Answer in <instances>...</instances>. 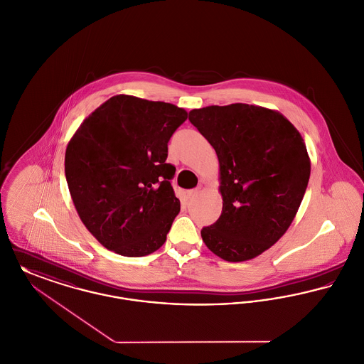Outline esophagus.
I'll list each match as a JSON object with an SVG mask.
<instances>
[{
  "mask_svg": "<svg viewBox=\"0 0 364 364\" xmlns=\"http://www.w3.org/2000/svg\"><path fill=\"white\" fill-rule=\"evenodd\" d=\"M198 195H199V190H198V188H196V190H191V191L188 193V198H190V199H195Z\"/></svg>",
  "mask_w": 364,
  "mask_h": 364,
  "instance_id": "obj_1",
  "label": "esophagus"
}]
</instances>
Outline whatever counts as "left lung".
<instances>
[{"mask_svg": "<svg viewBox=\"0 0 364 364\" xmlns=\"http://www.w3.org/2000/svg\"><path fill=\"white\" fill-rule=\"evenodd\" d=\"M220 164L223 210L200 231L215 256L239 262L275 245L293 223L311 161L299 130L278 111L235 103L190 111Z\"/></svg>", "mask_w": 364, "mask_h": 364, "instance_id": "8db88e82", "label": "left lung"}]
</instances>
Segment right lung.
I'll use <instances>...</instances> for the list:
<instances>
[{"label": "right lung", "instance_id": "right-lung-1", "mask_svg": "<svg viewBox=\"0 0 364 364\" xmlns=\"http://www.w3.org/2000/svg\"><path fill=\"white\" fill-rule=\"evenodd\" d=\"M186 119L187 111L171 103L117 95L71 137L68 190L87 231L108 250L143 257L165 243L180 212L168 143Z\"/></svg>", "mask_w": 364, "mask_h": 364}]
</instances>
